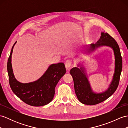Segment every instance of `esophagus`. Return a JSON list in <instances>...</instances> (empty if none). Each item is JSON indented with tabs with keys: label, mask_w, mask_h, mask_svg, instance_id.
<instances>
[{
	"label": "esophagus",
	"mask_w": 128,
	"mask_h": 128,
	"mask_svg": "<svg viewBox=\"0 0 128 128\" xmlns=\"http://www.w3.org/2000/svg\"><path fill=\"white\" fill-rule=\"evenodd\" d=\"M71 64H72V60H68L66 61V62H65V66H66L67 70L69 69L70 67L71 66Z\"/></svg>",
	"instance_id": "1"
}]
</instances>
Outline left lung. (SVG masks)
<instances>
[{"instance_id": "8db88e82", "label": "left lung", "mask_w": 128, "mask_h": 128, "mask_svg": "<svg viewBox=\"0 0 128 128\" xmlns=\"http://www.w3.org/2000/svg\"><path fill=\"white\" fill-rule=\"evenodd\" d=\"M108 46L114 50L115 58L114 73L111 83L106 91L100 93L93 92L90 85L88 77L84 73L82 68L74 67L70 70L73 77L75 92L78 100L85 105H93L105 100L117 90L122 70V58L120 49L115 40L107 32H102L100 38L95 44H90L89 51H93L99 46Z\"/></svg>"}]
</instances>
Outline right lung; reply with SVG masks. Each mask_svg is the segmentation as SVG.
Wrapping results in <instances>:
<instances>
[{
  "label": "right lung",
  "instance_id": "obj_1",
  "mask_svg": "<svg viewBox=\"0 0 128 128\" xmlns=\"http://www.w3.org/2000/svg\"><path fill=\"white\" fill-rule=\"evenodd\" d=\"M14 44L8 58L7 70L12 91L25 103L33 106L48 104L54 98L55 88L58 81L66 72L64 63L52 64L39 79L23 84L16 79L11 64V56Z\"/></svg>",
  "mask_w": 128,
  "mask_h": 128
}]
</instances>
